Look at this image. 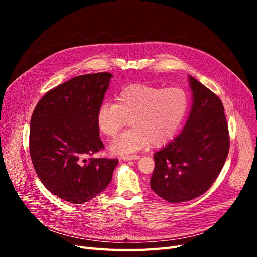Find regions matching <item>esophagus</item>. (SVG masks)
<instances>
[{
  "instance_id": "34e87169",
  "label": "esophagus",
  "mask_w": 257,
  "mask_h": 257,
  "mask_svg": "<svg viewBox=\"0 0 257 257\" xmlns=\"http://www.w3.org/2000/svg\"><path fill=\"white\" fill-rule=\"evenodd\" d=\"M138 159H139V155H136V154L128 155V157H124L123 158L124 161H132V160H138Z\"/></svg>"
}]
</instances>
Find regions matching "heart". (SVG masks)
Instances as JSON below:
<instances>
[{"instance_id":"heart-1","label":"heart","mask_w":257,"mask_h":257,"mask_svg":"<svg viewBox=\"0 0 257 257\" xmlns=\"http://www.w3.org/2000/svg\"><path fill=\"white\" fill-rule=\"evenodd\" d=\"M116 100L100 104L96 123L100 133L115 137L130 120L132 127L110 144L111 152L119 155L132 154L149 144L159 147L168 143L189 109L188 94L180 88L131 84L119 92Z\"/></svg>"}]
</instances>
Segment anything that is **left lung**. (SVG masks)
<instances>
[{"instance_id": "1", "label": "left lung", "mask_w": 257, "mask_h": 257, "mask_svg": "<svg viewBox=\"0 0 257 257\" xmlns=\"http://www.w3.org/2000/svg\"><path fill=\"white\" fill-rule=\"evenodd\" d=\"M193 103L174 141L155 152L151 189L169 203L203 195L215 181L229 151L228 125L221 99L189 76Z\"/></svg>"}]
</instances>
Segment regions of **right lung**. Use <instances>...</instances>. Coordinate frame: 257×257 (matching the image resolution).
<instances>
[{
  "label": "right lung",
  "instance_id": "add662e5",
  "mask_svg": "<svg viewBox=\"0 0 257 257\" xmlns=\"http://www.w3.org/2000/svg\"><path fill=\"white\" fill-rule=\"evenodd\" d=\"M112 75L77 76L51 89L37 103L30 123V155L53 195L83 204L110 183L116 159H94L104 148L96 123Z\"/></svg>",
  "mask_w": 257,
  "mask_h": 257
}]
</instances>
